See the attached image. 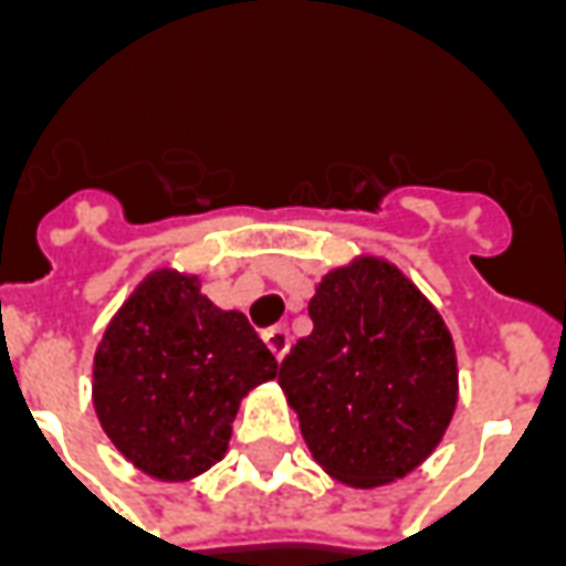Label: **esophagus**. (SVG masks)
Segmentation results:
<instances>
[{"mask_svg":"<svg viewBox=\"0 0 566 566\" xmlns=\"http://www.w3.org/2000/svg\"><path fill=\"white\" fill-rule=\"evenodd\" d=\"M263 343L270 345L272 355L282 360L284 352H287V345H291V333L284 331V327H270V331L263 333Z\"/></svg>","mask_w":566,"mask_h":566,"instance_id":"esophagus-1","label":"esophagus"}]
</instances>
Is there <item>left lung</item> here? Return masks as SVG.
I'll return each instance as SVG.
<instances>
[{"instance_id": "obj_1", "label": "left lung", "mask_w": 566, "mask_h": 566, "mask_svg": "<svg viewBox=\"0 0 566 566\" xmlns=\"http://www.w3.org/2000/svg\"><path fill=\"white\" fill-rule=\"evenodd\" d=\"M308 318L279 385L312 458L352 488L412 473L458 403L454 343L437 308L394 263L357 258L321 279Z\"/></svg>"}]
</instances>
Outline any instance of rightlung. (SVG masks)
Masks as SVG:
<instances>
[{"mask_svg": "<svg viewBox=\"0 0 566 566\" xmlns=\"http://www.w3.org/2000/svg\"><path fill=\"white\" fill-rule=\"evenodd\" d=\"M275 357L242 312L199 294L197 275L150 272L93 357V406L142 473L185 482L221 461L239 403L275 379Z\"/></svg>", "mask_w": 566, "mask_h": 566, "instance_id": "add662e5", "label": "right lung"}]
</instances>
